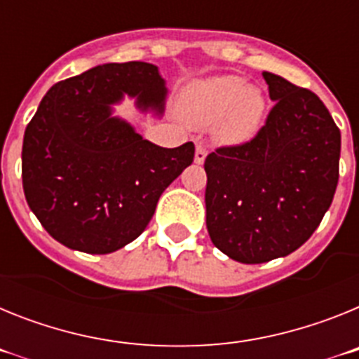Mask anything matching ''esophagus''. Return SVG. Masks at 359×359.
<instances>
[{"mask_svg":"<svg viewBox=\"0 0 359 359\" xmlns=\"http://www.w3.org/2000/svg\"><path fill=\"white\" fill-rule=\"evenodd\" d=\"M207 154H208V152H207V149L203 147L201 144H198V145H196V156H194V161H196V163H198V165H201L203 161H205V158H207Z\"/></svg>","mask_w":359,"mask_h":359,"instance_id":"34e87169","label":"esophagus"}]
</instances>
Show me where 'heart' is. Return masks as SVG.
Segmentation results:
<instances>
[{
    "mask_svg": "<svg viewBox=\"0 0 359 359\" xmlns=\"http://www.w3.org/2000/svg\"><path fill=\"white\" fill-rule=\"evenodd\" d=\"M264 107L262 93L248 88L246 79L219 75L192 82L183 91L180 113L196 128H210L219 123L221 138L241 142L255 135Z\"/></svg>",
    "mask_w": 359,
    "mask_h": 359,
    "instance_id": "heart-1",
    "label": "heart"
}]
</instances>
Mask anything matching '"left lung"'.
<instances>
[{
  "label": "left lung",
  "mask_w": 359,
  "mask_h": 359,
  "mask_svg": "<svg viewBox=\"0 0 359 359\" xmlns=\"http://www.w3.org/2000/svg\"><path fill=\"white\" fill-rule=\"evenodd\" d=\"M275 106L250 142L205 160L207 228L233 261L261 264L300 248L322 223L340 176V129L311 90L262 73Z\"/></svg>",
  "instance_id": "obj_1"
}]
</instances>
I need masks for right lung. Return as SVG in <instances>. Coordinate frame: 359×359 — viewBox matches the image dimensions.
Wrapping results in <instances>:
<instances>
[{
  "mask_svg": "<svg viewBox=\"0 0 359 359\" xmlns=\"http://www.w3.org/2000/svg\"><path fill=\"white\" fill-rule=\"evenodd\" d=\"M123 95L161 113L167 88L149 62L95 66L53 84L25 131L28 207L72 250L104 255L135 241L161 192L194 161L192 142L158 147L111 116V104Z\"/></svg>",
  "mask_w": 359,
  "mask_h": 359,
  "instance_id": "right-lung-1",
  "label": "right lung"
}]
</instances>
